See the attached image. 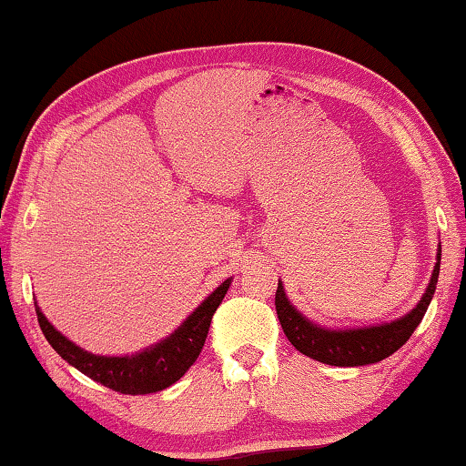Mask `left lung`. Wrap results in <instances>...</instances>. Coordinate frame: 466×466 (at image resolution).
I'll list each match as a JSON object with an SVG mask.
<instances>
[{
    "mask_svg": "<svg viewBox=\"0 0 466 466\" xmlns=\"http://www.w3.org/2000/svg\"><path fill=\"white\" fill-rule=\"evenodd\" d=\"M441 248H438V263L433 267L431 281L425 289L420 304L407 314V317L386 322L380 327L370 329H351V330H327L312 325L309 319H304L294 306L288 302L286 291L281 283H278L275 291V310L281 322V329L289 343L299 353L309 356L329 366H366L382 361L392 356L399 347L407 343V339L413 335V330L420 325L425 310L436 291L438 275H440V257Z\"/></svg>",
    "mask_w": 466,
    "mask_h": 466,
    "instance_id": "8db88e82",
    "label": "left lung"
}]
</instances>
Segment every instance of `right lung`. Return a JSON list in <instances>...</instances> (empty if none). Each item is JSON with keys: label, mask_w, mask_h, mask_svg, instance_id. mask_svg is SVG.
<instances>
[{"label": "right lung", "mask_w": 466, "mask_h": 466, "mask_svg": "<svg viewBox=\"0 0 466 466\" xmlns=\"http://www.w3.org/2000/svg\"><path fill=\"white\" fill-rule=\"evenodd\" d=\"M230 279H226L214 294L180 325L175 333L162 343H157L149 350L136 353V356L125 358H106L94 356V353L84 351L82 347L69 341L55 329L45 314L36 306V319L41 325L46 341L59 356L80 370L92 380L105 384L106 389H113L123 394H149L168 389L170 384L180 380L188 368L195 364L203 350L208 330L214 319V312L222 304Z\"/></svg>", "instance_id": "right-lung-1"}]
</instances>
